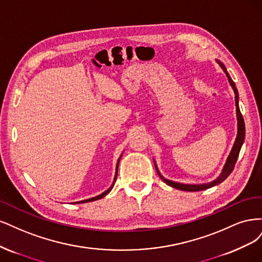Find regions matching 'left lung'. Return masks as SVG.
<instances>
[{
  "label": "left lung",
  "instance_id": "left-lung-1",
  "mask_svg": "<svg viewBox=\"0 0 262 262\" xmlns=\"http://www.w3.org/2000/svg\"><path fill=\"white\" fill-rule=\"evenodd\" d=\"M216 63L220 65V67L223 70V72L225 73L227 79H229L230 85L232 86V88L234 90V94H235V105H236V116H237V136H236V139H235V142H234V145H233V148L231 150L229 157H227V159H226V162H225V164H224V166L222 168L221 174L219 175L214 181L210 182V183H205V184H184V183H177V182H173V181L167 180V179H165V177H163V175L161 173H160L159 168H158V165L156 163V160L154 159V163H155L156 170H157V172H158V174L160 176V179H161L166 185H168V186H171L173 188L180 189V190H185V191H200V190H205V189L213 187V186H215V185H219L220 183H222L224 180L227 179V176H229L232 173L236 161H237V158H238V155H239L241 148H242L243 143H244V140H245V123H244L243 115L241 113V110H239V106H238V91H237V89H236V86H235L234 81L232 80L230 74L227 73L226 67L224 66V64L222 62L219 61V60H216Z\"/></svg>",
  "mask_w": 262,
  "mask_h": 262
}]
</instances>
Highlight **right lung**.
Returning <instances> with one entry per match:
<instances>
[{"label": "right lung", "mask_w": 262, "mask_h": 262, "mask_svg": "<svg viewBox=\"0 0 262 262\" xmlns=\"http://www.w3.org/2000/svg\"><path fill=\"white\" fill-rule=\"evenodd\" d=\"M122 155H123V154H122ZM122 155H121V157L119 158V160H117V163H116V170H115V175H114V180H113V183H112L111 186H110V188H107L104 192L100 193V195H98V196H96V197H92V198H89V199H86V200H81V201H76V202H73V204H86V202L95 201V200L101 199V198H103L104 196H106L107 193L112 190V188H113V186H114V184H115L116 177H117V170H119V164H120V160H121V158H122Z\"/></svg>", "instance_id": "1"}]
</instances>
